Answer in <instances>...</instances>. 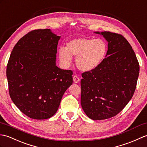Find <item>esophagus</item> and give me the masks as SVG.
Wrapping results in <instances>:
<instances>
[{"label": "esophagus", "instance_id": "1", "mask_svg": "<svg viewBox=\"0 0 147 147\" xmlns=\"http://www.w3.org/2000/svg\"><path fill=\"white\" fill-rule=\"evenodd\" d=\"M73 80H74V82H75V83H78V82H80V78L78 77V76H74V77H73Z\"/></svg>", "mask_w": 147, "mask_h": 147}]
</instances>
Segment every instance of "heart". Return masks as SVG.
<instances>
[{
	"label": "heart",
	"mask_w": 147,
	"mask_h": 147,
	"mask_svg": "<svg viewBox=\"0 0 147 147\" xmlns=\"http://www.w3.org/2000/svg\"><path fill=\"white\" fill-rule=\"evenodd\" d=\"M107 51V43L102 39L78 38L68 41L66 48L60 47L58 55L65 66H69L74 56L77 57L76 65L79 70L89 71L102 63Z\"/></svg>",
	"instance_id": "obj_1"
}]
</instances>
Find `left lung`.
<instances>
[{
    "label": "left lung",
    "instance_id": "left-lung-1",
    "mask_svg": "<svg viewBox=\"0 0 147 147\" xmlns=\"http://www.w3.org/2000/svg\"><path fill=\"white\" fill-rule=\"evenodd\" d=\"M108 42L106 58L95 69L82 74L81 106L93 120L106 119L125 108L135 92L140 65L131 45L123 36L96 32Z\"/></svg>",
    "mask_w": 147,
    "mask_h": 147
}]
</instances>
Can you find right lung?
I'll list each match as a JSON object with an SVG mask.
<instances>
[{
    "label": "right lung",
    "instance_id": "1",
    "mask_svg": "<svg viewBox=\"0 0 147 147\" xmlns=\"http://www.w3.org/2000/svg\"><path fill=\"white\" fill-rule=\"evenodd\" d=\"M60 36L50 29H35L19 40L7 65L9 95L30 118L45 119L57 113L73 72L56 65Z\"/></svg>",
    "mask_w": 147,
    "mask_h": 147
}]
</instances>
